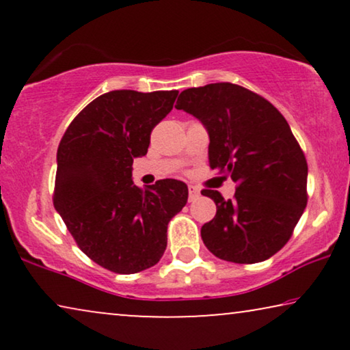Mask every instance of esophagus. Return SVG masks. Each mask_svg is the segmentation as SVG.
Wrapping results in <instances>:
<instances>
[{
    "mask_svg": "<svg viewBox=\"0 0 350 350\" xmlns=\"http://www.w3.org/2000/svg\"><path fill=\"white\" fill-rule=\"evenodd\" d=\"M188 191H189V200H196V199L199 198V194H200L199 188H196V186L189 185V186H188Z\"/></svg>",
    "mask_w": 350,
    "mask_h": 350,
    "instance_id": "34e87169",
    "label": "esophagus"
}]
</instances>
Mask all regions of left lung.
I'll return each mask as SVG.
<instances>
[{"label":"left lung","instance_id":"1","mask_svg":"<svg viewBox=\"0 0 350 350\" xmlns=\"http://www.w3.org/2000/svg\"><path fill=\"white\" fill-rule=\"evenodd\" d=\"M176 109L193 114L210 137V169L237 185L232 199L202 189L217 215L200 236L219 260L253 265L288 242L308 204V162L274 105L242 85L215 83L180 94Z\"/></svg>","mask_w":350,"mask_h":350}]
</instances>
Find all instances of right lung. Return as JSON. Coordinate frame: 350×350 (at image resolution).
Instances as JSON below:
<instances>
[{"mask_svg":"<svg viewBox=\"0 0 350 350\" xmlns=\"http://www.w3.org/2000/svg\"><path fill=\"white\" fill-rule=\"evenodd\" d=\"M178 90H111L76 116L57 150L54 207L78 247L116 274L154 266L167 247V224L188 200V186L132 181L135 157L148 152L151 131Z\"/></svg>","mask_w":350,"mask_h":350,"instance_id":"add662e5","label":"right lung"}]
</instances>
